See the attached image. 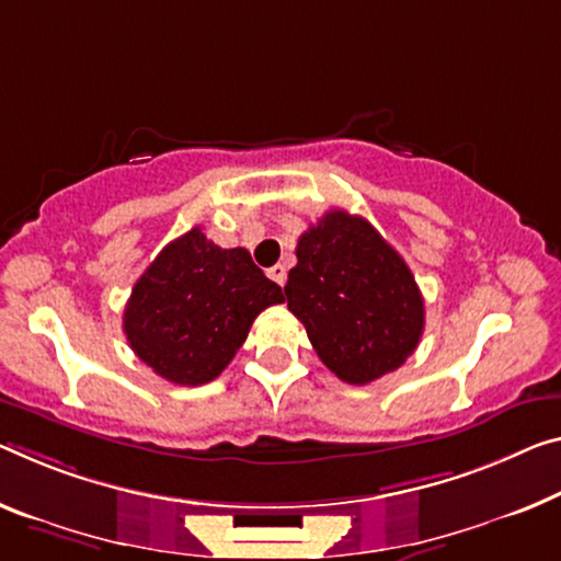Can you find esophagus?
Segmentation results:
<instances>
[{
    "instance_id": "esophagus-1",
    "label": "esophagus",
    "mask_w": 561,
    "mask_h": 561,
    "mask_svg": "<svg viewBox=\"0 0 561 561\" xmlns=\"http://www.w3.org/2000/svg\"><path fill=\"white\" fill-rule=\"evenodd\" d=\"M268 275H271V278H273L275 283H278V286H283V283H286V275H288V273H286V265H280V263L273 265V268L268 271Z\"/></svg>"
}]
</instances>
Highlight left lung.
<instances>
[{
	"label": "left lung",
	"mask_w": 561,
	"mask_h": 561,
	"mask_svg": "<svg viewBox=\"0 0 561 561\" xmlns=\"http://www.w3.org/2000/svg\"><path fill=\"white\" fill-rule=\"evenodd\" d=\"M288 310L341 381L366 386L399 368L424 333V298L403 257L368 220L325 213L298 238Z\"/></svg>",
	"instance_id": "left-lung-1"
}]
</instances>
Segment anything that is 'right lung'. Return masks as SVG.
Here are the masks:
<instances>
[{
    "instance_id": "add662e5",
    "label": "right lung",
    "mask_w": 561,
    "mask_h": 561,
    "mask_svg": "<svg viewBox=\"0 0 561 561\" xmlns=\"http://www.w3.org/2000/svg\"><path fill=\"white\" fill-rule=\"evenodd\" d=\"M283 304L245 248H220L201 228L172 240L135 283L123 329L135 356L178 386H203L243 346L255 316Z\"/></svg>"
}]
</instances>
